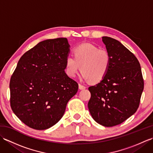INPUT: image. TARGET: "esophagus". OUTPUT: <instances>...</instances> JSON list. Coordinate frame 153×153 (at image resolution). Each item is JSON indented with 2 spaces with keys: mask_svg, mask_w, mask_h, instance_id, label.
<instances>
[{
  "mask_svg": "<svg viewBox=\"0 0 153 153\" xmlns=\"http://www.w3.org/2000/svg\"><path fill=\"white\" fill-rule=\"evenodd\" d=\"M86 87H85V86H84V85H82V84H79V89H85Z\"/></svg>",
  "mask_w": 153,
  "mask_h": 153,
  "instance_id": "34e87169",
  "label": "esophagus"
}]
</instances>
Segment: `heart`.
<instances>
[{
	"label": "heart",
	"instance_id": "1",
	"mask_svg": "<svg viewBox=\"0 0 153 153\" xmlns=\"http://www.w3.org/2000/svg\"><path fill=\"white\" fill-rule=\"evenodd\" d=\"M74 57L68 56L65 70L70 77H75L80 70L82 77L91 83H99L108 73L111 58L105 48H98L89 43H83L74 49Z\"/></svg>",
	"mask_w": 153,
	"mask_h": 153
}]
</instances>
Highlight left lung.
<instances>
[{"label":"left lung","instance_id":"1","mask_svg":"<svg viewBox=\"0 0 153 153\" xmlns=\"http://www.w3.org/2000/svg\"><path fill=\"white\" fill-rule=\"evenodd\" d=\"M111 61L101 82L91 86V115L105 127L119 125L137 111L144 89L140 64L131 52L114 39L102 37Z\"/></svg>","mask_w":153,"mask_h":153}]
</instances>
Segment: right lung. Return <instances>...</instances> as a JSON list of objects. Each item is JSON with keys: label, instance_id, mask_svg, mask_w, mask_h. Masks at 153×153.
Returning a JSON list of instances; mask_svg holds the SVG:
<instances>
[{"label": "right lung", "instance_id": "right-lung-1", "mask_svg": "<svg viewBox=\"0 0 153 153\" xmlns=\"http://www.w3.org/2000/svg\"><path fill=\"white\" fill-rule=\"evenodd\" d=\"M69 47L66 38L41 41L22 55L12 75L11 108L31 128L56 124L77 92L78 83L64 71Z\"/></svg>", "mask_w": 153, "mask_h": 153}]
</instances>
